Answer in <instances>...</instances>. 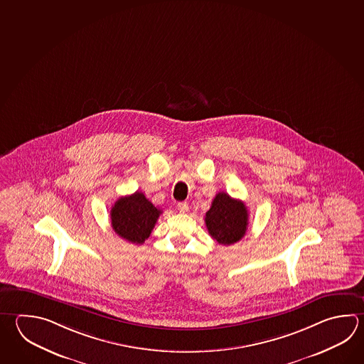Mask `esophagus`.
<instances>
[{"label":"esophagus","instance_id":"1","mask_svg":"<svg viewBox=\"0 0 364 364\" xmlns=\"http://www.w3.org/2000/svg\"><path fill=\"white\" fill-rule=\"evenodd\" d=\"M178 210L181 213H186L189 211V205L186 202H180L178 203Z\"/></svg>","mask_w":364,"mask_h":364}]
</instances>
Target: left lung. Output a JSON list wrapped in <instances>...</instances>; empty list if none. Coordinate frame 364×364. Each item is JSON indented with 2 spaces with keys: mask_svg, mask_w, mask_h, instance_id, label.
Returning a JSON list of instances; mask_svg holds the SVG:
<instances>
[{
  "mask_svg": "<svg viewBox=\"0 0 364 364\" xmlns=\"http://www.w3.org/2000/svg\"><path fill=\"white\" fill-rule=\"evenodd\" d=\"M208 234L220 245H233L242 240L248 225L246 205L227 193L220 192L213 198L205 216Z\"/></svg>",
  "mask_w": 364,
  "mask_h": 364,
  "instance_id": "1",
  "label": "left lung"
}]
</instances>
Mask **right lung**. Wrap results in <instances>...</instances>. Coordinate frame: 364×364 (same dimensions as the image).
Segmentation results:
<instances>
[{
	"label": "right lung",
	"instance_id": "right-lung-1",
	"mask_svg": "<svg viewBox=\"0 0 364 364\" xmlns=\"http://www.w3.org/2000/svg\"><path fill=\"white\" fill-rule=\"evenodd\" d=\"M162 211L141 192L117 199L110 210L112 228L121 238L143 245Z\"/></svg>",
	"mask_w": 364,
	"mask_h": 364
}]
</instances>
